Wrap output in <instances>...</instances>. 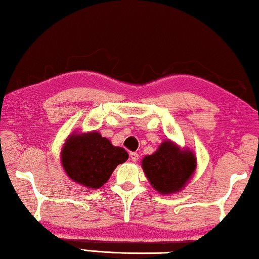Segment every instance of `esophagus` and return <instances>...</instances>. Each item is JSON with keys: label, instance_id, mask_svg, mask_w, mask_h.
<instances>
[{"label": "esophagus", "instance_id": "esophagus-1", "mask_svg": "<svg viewBox=\"0 0 259 259\" xmlns=\"http://www.w3.org/2000/svg\"><path fill=\"white\" fill-rule=\"evenodd\" d=\"M130 158L133 162H137L138 160H139V155H138V153H136V152H131Z\"/></svg>", "mask_w": 259, "mask_h": 259}]
</instances>
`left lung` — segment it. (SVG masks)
<instances>
[{
    "instance_id": "obj_1",
    "label": "left lung",
    "mask_w": 259,
    "mask_h": 259,
    "mask_svg": "<svg viewBox=\"0 0 259 259\" xmlns=\"http://www.w3.org/2000/svg\"><path fill=\"white\" fill-rule=\"evenodd\" d=\"M141 167L152 187L167 196L186 187L196 172L197 157L190 148L166 139L153 154L144 157Z\"/></svg>"
}]
</instances>
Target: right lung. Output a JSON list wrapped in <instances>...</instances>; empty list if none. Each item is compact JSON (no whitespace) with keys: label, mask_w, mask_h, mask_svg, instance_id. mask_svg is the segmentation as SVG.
<instances>
[{"label":"right lung","mask_w":259,"mask_h":259,"mask_svg":"<svg viewBox=\"0 0 259 259\" xmlns=\"http://www.w3.org/2000/svg\"><path fill=\"white\" fill-rule=\"evenodd\" d=\"M128 159L122 147L113 146L98 131L69 134L60 152L61 166L74 183L90 190L108 182L116 166Z\"/></svg>","instance_id":"right-lung-1"}]
</instances>
